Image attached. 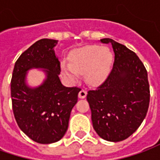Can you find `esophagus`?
Masks as SVG:
<instances>
[{
    "label": "esophagus",
    "instance_id": "esophagus-1",
    "mask_svg": "<svg viewBox=\"0 0 160 160\" xmlns=\"http://www.w3.org/2000/svg\"><path fill=\"white\" fill-rule=\"evenodd\" d=\"M87 91L85 90V89H81L80 91V92H79V98H85L87 97Z\"/></svg>",
    "mask_w": 160,
    "mask_h": 160
}]
</instances>
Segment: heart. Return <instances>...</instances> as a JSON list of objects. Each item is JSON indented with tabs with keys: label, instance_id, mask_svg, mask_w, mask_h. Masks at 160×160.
<instances>
[{
	"label": "heart",
	"instance_id": "heart-1",
	"mask_svg": "<svg viewBox=\"0 0 160 160\" xmlns=\"http://www.w3.org/2000/svg\"><path fill=\"white\" fill-rule=\"evenodd\" d=\"M70 65L63 62L64 73L71 80L79 78V73H85V78L92 86L100 85L106 80L113 62V56L106 48L90 45L77 49L69 56Z\"/></svg>",
	"mask_w": 160,
	"mask_h": 160
}]
</instances>
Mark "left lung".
I'll use <instances>...</instances> for the list:
<instances>
[{
    "mask_svg": "<svg viewBox=\"0 0 160 160\" xmlns=\"http://www.w3.org/2000/svg\"><path fill=\"white\" fill-rule=\"evenodd\" d=\"M100 41L112 45L114 64L104 83L88 91L87 99L97 134L118 142L134 134L147 116L150 102L148 71L126 46L111 38Z\"/></svg>",
    "mask_w": 160,
    "mask_h": 160,
    "instance_id": "8db88e82",
    "label": "left lung"
}]
</instances>
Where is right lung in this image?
<instances>
[{
	"mask_svg": "<svg viewBox=\"0 0 160 160\" xmlns=\"http://www.w3.org/2000/svg\"><path fill=\"white\" fill-rule=\"evenodd\" d=\"M56 43V40L48 38L33 43L16 61L11 80L12 111L17 124L40 144L54 143L64 136L81 90L64 87L61 82V63L53 49ZM32 67L45 68L47 75L37 88H30L25 84L26 72Z\"/></svg>",
	"mask_w": 160,
	"mask_h": 160,
	"instance_id": "right-lung-1",
	"label": "right lung"
}]
</instances>
